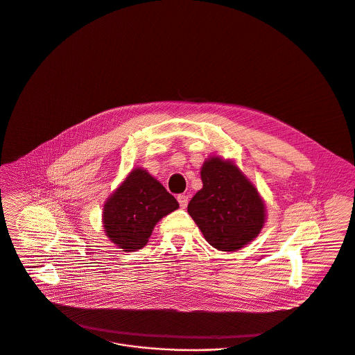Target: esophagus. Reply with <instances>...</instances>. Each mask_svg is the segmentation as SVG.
Segmentation results:
<instances>
[{"label":"esophagus","mask_w":355,"mask_h":355,"mask_svg":"<svg viewBox=\"0 0 355 355\" xmlns=\"http://www.w3.org/2000/svg\"><path fill=\"white\" fill-rule=\"evenodd\" d=\"M176 198H178L179 205H180L182 208H186V207H187V204H189V197H187V196H184V194H179Z\"/></svg>","instance_id":"34e87169"}]
</instances>
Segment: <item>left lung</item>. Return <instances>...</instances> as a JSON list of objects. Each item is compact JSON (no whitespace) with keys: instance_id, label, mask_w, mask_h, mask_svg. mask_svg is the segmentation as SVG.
Instances as JSON below:
<instances>
[{"instance_id":"8db88e82","label":"left lung","mask_w":355,"mask_h":355,"mask_svg":"<svg viewBox=\"0 0 355 355\" xmlns=\"http://www.w3.org/2000/svg\"><path fill=\"white\" fill-rule=\"evenodd\" d=\"M202 189L187 212L205 240L220 251H236L261 232L265 207L257 189L232 162L208 159L201 169Z\"/></svg>"}]
</instances>
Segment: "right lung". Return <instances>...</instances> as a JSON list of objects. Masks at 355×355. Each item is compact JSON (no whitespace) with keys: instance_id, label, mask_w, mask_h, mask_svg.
Listing matches in <instances>:
<instances>
[{"instance_id":"obj_1","label":"right lung","mask_w":355,"mask_h":355,"mask_svg":"<svg viewBox=\"0 0 355 355\" xmlns=\"http://www.w3.org/2000/svg\"><path fill=\"white\" fill-rule=\"evenodd\" d=\"M179 208L176 198L148 172L135 169L104 207L107 236L123 251L143 248L157 222Z\"/></svg>"}]
</instances>
